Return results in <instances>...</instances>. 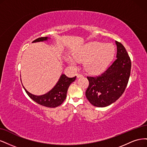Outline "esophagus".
<instances>
[{"label": "esophagus", "mask_w": 147, "mask_h": 147, "mask_svg": "<svg viewBox=\"0 0 147 147\" xmlns=\"http://www.w3.org/2000/svg\"><path fill=\"white\" fill-rule=\"evenodd\" d=\"M77 78H80V77H83V75H82L80 74H77Z\"/></svg>", "instance_id": "esophagus-1"}]
</instances>
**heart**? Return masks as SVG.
<instances>
[{
	"instance_id": "obj_1",
	"label": "heart",
	"mask_w": 147,
	"mask_h": 147,
	"mask_svg": "<svg viewBox=\"0 0 147 147\" xmlns=\"http://www.w3.org/2000/svg\"><path fill=\"white\" fill-rule=\"evenodd\" d=\"M115 53V47L112 44L100 42H91L84 45L74 55L77 62H84V67L88 72L98 74L107 67L112 61ZM69 63L75 65L74 59Z\"/></svg>"
}]
</instances>
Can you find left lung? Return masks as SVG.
Returning a JSON list of instances; mask_svg holds the SVG:
<instances>
[{
	"label": "left lung",
	"mask_w": 147,
	"mask_h": 147,
	"mask_svg": "<svg viewBox=\"0 0 147 147\" xmlns=\"http://www.w3.org/2000/svg\"><path fill=\"white\" fill-rule=\"evenodd\" d=\"M117 59L103 73L88 76L86 96L90 103L98 107L109 106L123 94L130 77L131 61L125 48L116 41Z\"/></svg>",
	"instance_id": "left-lung-1"
}]
</instances>
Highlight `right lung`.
Wrapping results in <instances>:
<instances>
[{"mask_svg": "<svg viewBox=\"0 0 147 147\" xmlns=\"http://www.w3.org/2000/svg\"><path fill=\"white\" fill-rule=\"evenodd\" d=\"M48 38L47 37H39L35 39L32 42L47 40ZM75 79H76V76L72 78H69L67 77L65 75L62 74L55 86L47 94L42 96L33 95L26 90L24 86L23 88L27 94L37 104L44 107H47L55 108L63 104V102L66 98L67 92L70 84L74 82Z\"/></svg>", "mask_w": 147, "mask_h": 147, "instance_id": "right-lung-1", "label": "right lung"}]
</instances>
